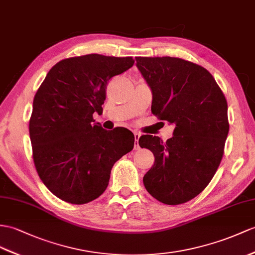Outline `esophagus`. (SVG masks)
Instances as JSON below:
<instances>
[{"label": "esophagus", "mask_w": 255, "mask_h": 255, "mask_svg": "<svg viewBox=\"0 0 255 255\" xmlns=\"http://www.w3.org/2000/svg\"><path fill=\"white\" fill-rule=\"evenodd\" d=\"M134 137H135V145H134V149L135 150H137V149H139V145H138V139L140 137V134L138 132H135L134 133Z\"/></svg>", "instance_id": "obj_1"}]
</instances>
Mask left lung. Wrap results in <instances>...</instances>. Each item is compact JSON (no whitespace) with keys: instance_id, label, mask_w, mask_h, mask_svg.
<instances>
[{"instance_id":"8db88e82","label":"left lung","mask_w":255,"mask_h":255,"mask_svg":"<svg viewBox=\"0 0 255 255\" xmlns=\"http://www.w3.org/2000/svg\"><path fill=\"white\" fill-rule=\"evenodd\" d=\"M152 91L151 111L175 124L165 142L142 135L154 163L142 181L154 199L176 206L194 199L213 178L229 131L224 93L206 68L177 57H136Z\"/></svg>"}]
</instances>
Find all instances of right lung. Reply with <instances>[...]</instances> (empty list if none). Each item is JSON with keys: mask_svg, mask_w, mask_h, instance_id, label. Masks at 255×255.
<instances>
[{"mask_svg": "<svg viewBox=\"0 0 255 255\" xmlns=\"http://www.w3.org/2000/svg\"><path fill=\"white\" fill-rule=\"evenodd\" d=\"M134 65L133 57L89 54L60 60L36 91L29 133L35 170L49 191L73 204L106 190L114 164L134 147L124 128L94 126L111 78Z\"/></svg>", "mask_w": 255, "mask_h": 255, "instance_id": "obj_1", "label": "right lung"}]
</instances>
